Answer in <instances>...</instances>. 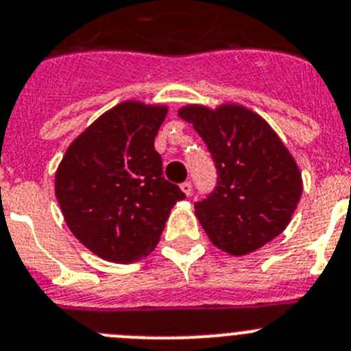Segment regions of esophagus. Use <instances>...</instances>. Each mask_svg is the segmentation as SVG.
<instances>
[{
	"mask_svg": "<svg viewBox=\"0 0 351 351\" xmlns=\"http://www.w3.org/2000/svg\"><path fill=\"white\" fill-rule=\"evenodd\" d=\"M180 189H182V192L185 195H191L192 194V183L191 182H183L182 185H180Z\"/></svg>",
	"mask_w": 351,
	"mask_h": 351,
	"instance_id": "1",
	"label": "esophagus"
}]
</instances>
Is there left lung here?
I'll return each mask as SVG.
<instances>
[{
	"label": "left lung",
	"mask_w": 351,
	"mask_h": 351,
	"mask_svg": "<svg viewBox=\"0 0 351 351\" xmlns=\"http://www.w3.org/2000/svg\"><path fill=\"white\" fill-rule=\"evenodd\" d=\"M208 145L218 169L215 192L195 204L209 241L245 256L279 237L300 202L303 180L293 154L270 124L239 104L180 107Z\"/></svg>",
	"instance_id": "8db88e82"
}]
</instances>
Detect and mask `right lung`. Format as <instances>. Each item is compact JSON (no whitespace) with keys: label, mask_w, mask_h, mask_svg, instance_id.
<instances>
[{"label":"right lung","mask_w":351,"mask_h":351,"mask_svg":"<svg viewBox=\"0 0 351 351\" xmlns=\"http://www.w3.org/2000/svg\"><path fill=\"white\" fill-rule=\"evenodd\" d=\"M168 107L126 100L101 114L65 150L55 195L74 237L101 260L133 263L152 253L185 194L162 178L154 149Z\"/></svg>","instance_id":"add662e5"}]
</instances>
